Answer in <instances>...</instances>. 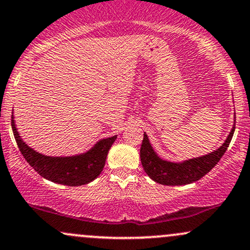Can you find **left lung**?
<instances>
[{"mask_svg":"<svg viewBox=\"0 0 250 250\" xmlns=\"http://www.w3.org/2000/svg\"><path fill=\"white\" fill-rule=\"evenodd\" d=\"M234 131L235 122L225 143L219 149L203 156L186 160L183 162H170L162 160L154 151L147 134L145 133L141 149H140L142 167L148 176L160 185L183 186L196 182L217 165L233 139Z\"/></svg>","mask_w":250,"mask_h":250,"instance_id":"obj_1","label":"left lung"}]
</instances>
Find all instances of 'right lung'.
Listing matches in <instances>:
<instances>
[{"instance_id": "1", "label": "right lung", "mask_w": 250, "mask_h": 250, "mask_svg": "<svg viewBox=\"0 0 250 250\" xmlns=\"http://www.w3.org/2000/svg\"><path fill=\"white\" fill-rule=\"evenodd\" d=\"M11 128L20 151L27 162L44 179L60 185L77 187L95 180L105 165L109 149L115 142V136L100 140L93 148L75 156H47L34 150L20 136L11 115Z\"/></svg>"}]
</instances>
